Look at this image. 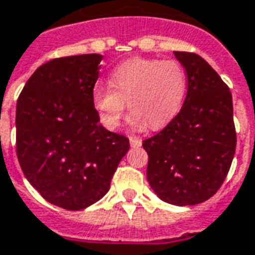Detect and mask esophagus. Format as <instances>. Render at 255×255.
Instances as JSON below:
<instances>
[{"label":"esophagus","mask_w":255,"mask_h":255,"mask_svg":"<svg viewBox=\"0 0 255 255\" xmlns=\"http://www.w3.org/2000/svg\"><path fill=\"white\" fill-rule=\"evenodd\" d=\"M129 143H131V146L132 147H140L142 146V139H139V137L135 136H129Z\"/></svg>","instance_id":"esophagus-1"}]
</instances>
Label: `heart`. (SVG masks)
<instances>
[{
	"instance_id": "1",
	"label": "heart",
	"mask_w": 255,
	"mask_h": 255,
	"mask_svg": "<svg viewBox=\"0 0 255 255\" xmlns=\"http://www.w3.org/2000/svg\"><path fill=\"white\" fill-rule=\"evenodd\" d=\"M109 86L97 85L92 101L104 127L111 131L122 123L126 108L132 112L133 128L163 127L177 116L186 94V73L177 60L133 58L116 66Z\"/></svg>"
}]
</instances>
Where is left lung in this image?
Returning <instances> with one entry per match:
<instances>
[{
	"label": "left lung",
	"mask_w": 255,
	"mask_h": 255,
	"mask_svg": "<svg viewBox=\"0 0 255 255\" xmlns=\"http://www.w3.org/2000/svg\"><path fill=\"white\" fill-rule=\"evenodd\" d=\"M185 67L188 92L178 115L161 132L143 140L147 181L162 201L196 205L216 193L237 146L233 96L208 62L192 52H173Z\"/></svg>",
	"instance_id": "obj_1"
}]
</instances>
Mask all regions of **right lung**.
I'll list each match as a JSON object with an SVG mask.
<instances>
[{
	"label": "right lung",
	"mask_w": 255,
	"mask_h": 255,
	"mask_svg": "<svg viewBox=\"0 0 255 255\" xmlns=\"http://www.w3.org/2000/svg\"><path fill=\"white\" fill-rule=\"evenodd\" d=\"M103 55L56 58L27 81L16 107V146L25 178L48 203L88 208L107 195L129 150L100 124L92 101Z\"/></svg>",
	"instance_id": "1"
}]
</instances>
